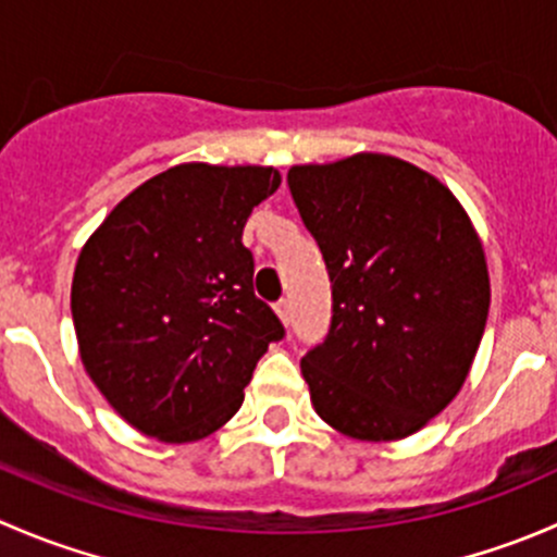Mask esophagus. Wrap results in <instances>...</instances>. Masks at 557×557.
Returning a JSON list of instances; mask_svg holds the SVG:
<instances>
[{
	"label": "esophagus",
	"instance_id": "1",
	"mask_svg": "<svg viewBox=\"0 0 557 557\" xmlns=\"http://www.w3.org/2000/svg\"><path fill=\"white\" fill-rule=\"evenodd\" d=\"M274 312H277V318L283 320L285 325H288V320H290V299H288V296H283V299L274 305Z\"/></svg>",
	"mask_w": 557,
	"mask_h": 557
}]
</instances>
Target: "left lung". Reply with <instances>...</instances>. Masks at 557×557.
<instances>
[{"instance_id": "1", "label": "left lung", "mask_w": 557, "mask_h": 557, "mask_svg": "<svg viewBox=\"0 0 557 557\" xmlns=\"http://www.w3.org/2000/svg\"><path fill=\"white\" fill-rule=\"evenodd\" d=\"M331 280V329L301 358L331 429L393 442L458 396L485 331V250L450 188L409 161L356 153L290 166Z\"/></svg>"}]
</instances>
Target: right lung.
Here are the masks:
<instances>
[{
	"label": "right lung",
	"instance_id": "right-lung-1",
	"mask_svg": "<svg viewBox=\"0 0 557 557\" xmlns=\"http://www.w3.org/2000/svg\"><path fill=\"white\" fill-rule=\"evenodd\" d=\"M277 188L272 166L177 164L134 188L83 245L72 277L83 367L143 434L210 436L285 336L252 294L243 245L252 207Z\"/></svg>",
	"mask_w": 557,
	"mask_h": 557
}]
</instances>
